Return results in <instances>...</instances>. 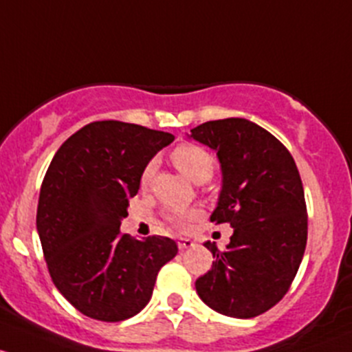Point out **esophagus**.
I'll return each instance as SVG.
<instances>
[{"label": "esophagus", "instance_id": "obj_1", "mask_svg": "<svg viewBox=\"0 0 352 352\" xmlns=\"http://www.w3.org/2000/svg\"><path fill=\"white\" fill-rule=\"evenodd\" d=\"M195 242L191 241V239H186V237H181L179 241H177V248H179V251H186V249L193 248Z\"/></svg>", "mask_w": 352, "mask_h": 352}]
</instances>
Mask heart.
<instances>
[{"instance_id": "obj_1", "label": "heart", "mask_w": 352, "mask_h": 352, "mask_svg": "<svg viewBox=\"0 0 352 352\" xmlns=\"http://www.w3.org/2000/svg\"><path fill=\"white\" fill-rule=\"evenodd\" d=\"M171 159L177 168L190 179H193L195 183H205V181H208L213 176V171H215V161H213L212 154L203 149V147L197 146V144H181V146H177L173 151ZM154 162H149L142 171L140 183H149L152 175H154ZM198 215H200V210H186V212L168 213L166 219L177 229H186L195 219H198Z\"/></svg>"}]
</instances>
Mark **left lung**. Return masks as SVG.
Instances as JSON below:
<instances>
[{
    "instance_id": "left-lung-1",
    "label": "left lung",
    "mask_w": 352,
    "mask_h": 352,
    "mask_svg": "<svg viewBox=\"0 0 352 352\" xmlns=\"http://www.w3.org/2000/svg\"><path fill=\"white\" fill-rule=\"evenodd\" d=\"M191 137L217 151L223 184L210 222L230 223L226 251H212V270L197 280L210 309L252 318L288 293L309 232L302 177L292 154L267 130L245 118L205 122Z\"/></svg>"
}]
</instances>
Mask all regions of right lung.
I'll use <instances>...</instances> for the list:
<instances>
[{
    "instance_id": "add662e5",
    "label": "right lung",
    "mask_w": 352,
    "mask_h": 352,
    "mask_svg": "<svg viewBox=\"0 0 352 352\" xmlns=\"http://www.w3.org/2000/svg\"><path fill=\"white\" fill-rule=\"evenodd\" d=\"M175 135L117 120L93 122L59 147L42 181L37 230L56 288L86 317L120 322L149 303L173 239L122 234L142 171Z\"/></svg>"
}]
</instances>
